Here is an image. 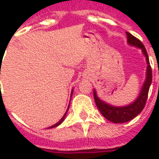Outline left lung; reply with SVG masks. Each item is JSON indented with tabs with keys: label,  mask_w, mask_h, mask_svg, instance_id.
<instances>
[{
	"label": "left lung",
	"mask_w": 159,
	"mask_h": 159,
	"mask_svg": "<svg viewBox=\"0 0 159 159\" xmlns=\"http://www.w3.org/2000/svg\"><path fill=\"white\" fill-rule=\"evenodd\" d=\"M126 35L128 37V43L129 45L134 46V47H137L141 49L143 54L146 57L147 63V77H146V81L142 86V89L140 90L139 96L137 97V99L133 103L130 104L129 106H126V107H113V106H111L109 104L104 102L103 100H101L97 96L95 89L93 90L94 101H95V104L100 111V113L102 114L107 120L115 123H123L129 122L141 112V111L143 110L146 102H147L148 92H149L150 85L152 83V68H151L150 62H149L148 54H147V50L142 44V42L138 38L134 37L133 35H131L130 33L126 32Z\"/></svg>",
	"instance_id": "left-lung-1"
}]
</instances>
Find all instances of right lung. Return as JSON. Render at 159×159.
I'll use <instances>...</instances> for the list:
<instances>
[{"instance_id": "obj_1", "label": "right lung", "mask_w": 159, "mask_h": 159, "mask_svg": "<svg viewBox=\"0 0 159 159\" xmlns=\"http://www.w3.org/2000/svg\"><path fill=\"white\" fill-rule=\"evenodd\" d=\"M72 91H73V90H72ZM72 91H71V94H72ZM69 106H70V105H69ZM68 109H69V107H68ZM68 109H67V110H66V113H65V115H64V116H63V117H62V118H61V119L59 120V122H58V123H55V124H54V125H52V126L49 127L48 129H51V128H55V127L59 126V124H61V123H62V122H63V121H64V119H65V117H66V113H67V111H68Z\"/></svg>"}]
</instances>
